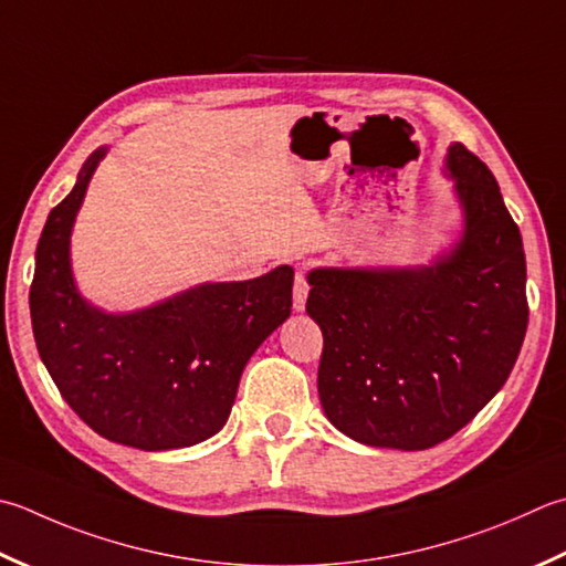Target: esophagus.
Returning a JSON list of instances; mask_svg holds the SVG:
<instances>
[{"instance_id": "esophagus-1", "label": "esophagus", "mask_w": 566, "mask_h": 566, "mask_svg": "<svg viewBox=\"0 0 566 566\" xmlns=\"http://www.w3.org/2000/svg\"><path fill=\"white\" fill-rule=\"evenodd\" d=\"M306 298H308V282L304 272L294 274V292H292V302H294V312H304L306 308Z\"/></svg>"}]
</instances>
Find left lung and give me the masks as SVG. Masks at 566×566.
I'll return each mask as SVG.
<instances>
[{
    "label": "left lung",
    "instance_id": "1",
    "mask_svg": "<svg viewBox=\"0 0 566 566\" xmlns=\"http://www.w3.org/2000/svg\"><path fill=\"white\" fill-rule=\"evenodd\" d=\"M463 232L422 268H318L306 312L324 334L321 407L368 447L422 451L467 427L505 385L527 331L525 252L501 188L451 144Z\"/></svg>",
    "mask_w": 566,
    "mask_h": 566
}]
</instances>
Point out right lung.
<instances>
[{
	"mask_svg": "<svg viewBox=\"0 0 566 566\" xmlns=\"http://www.w3.org/2000/svg\"><path fill=\"white\" fill-rule=\"evenodd\" d=\"M105 154L87 157L43 226L29 292L33 338L63 400L99 437L142 451L193 447L223 429L250 356L290 318L294 270L206 282L129 314L87 304L73 280L71 232Z\"/></svg>",
	"mask_w": 566,
	"mask_h": 566,
	"instance_id": "add662e5",
	"label": "right lung"
}]
</instances>
